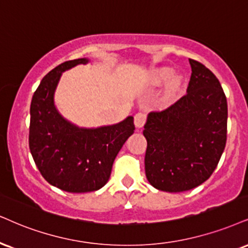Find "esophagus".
Returning a JSON list of instances; mask_svg holds the SVG:
<instances>
[{
    "label": "esophagus",
    "instance_id": "esophagus-1",
    "mask_svg": "<svg viewBox=\"0 0 248 248\" xmlns=\"http://www.w3.org/2000/svg\"><path fill=\"white\" fill-rule=\"evenodd\" d=\"M145 123L146 114H143V112H138V114H136V116H134V125H136V127L141 129L143 125H145Z\"/></svg>",
    "mask_w": 248,
    "mask_h": 248
}]
</instances>
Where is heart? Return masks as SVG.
<instances>
[{
	"instance_id": "heart-1",
	"label": "heart",
	"mask_w": 248,
	"mask_h": 248,
	"mask_svg": "<svg viewBox=\"0 0 248 248\" xmlns=\"http://www.w3.org/2000/svg\"><path fill=\"white\" fill-rule=\"evenodd\" d=\"M151 84L154 86H162L166 84V92H164V100L167 102H175L179 99L182 93L183 78L180 76H173V70L170 68H158L152 71L149 76Z\"/></svg>"
}]
</instances>
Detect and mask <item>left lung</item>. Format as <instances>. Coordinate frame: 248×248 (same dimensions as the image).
Wrapping results in <instances>:
<instances>
[{
	"instance_id": "obj_1",
	"label": "left lung",
	"mask_w": 248,
	"mask_h": 248,
	"mask_svg": "<svg viewBox=\"0 0 248 248\" xmlns=\"http://www.w3.org/2000/svg\"><path fill=\"white\" fill-rule=\"evenodd\" d=\"M187 94L161 112H151L143 136L147 140L145 171L149 184L177 193L209 178L227 142L228 103L215 75L189 60Z\"/></svg>"
}]
</instances>
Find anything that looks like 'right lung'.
Instances as JSON below:
<instances>
[{
	"label": "right lung",
	"mask_w": 248,
	"mask_h": 248,
	"mask_svg": "<svg viewBox=\"0 0 248 248\" xmlns=\"http://www.w3.org/2000/svg\"><path fill=\"white\" fill-rule=\"evenodd\" d=\"M90 60H72L48 72L31 102L30 151L50 185L70 193L97 191L109 180L118 152L134 132L132 116L117 124L80 127L61 115L55 92L62 73Z\"/></svg>",
	"instance_id": "obj_1"
}]
</instances>
